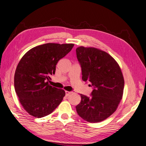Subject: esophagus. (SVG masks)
<instances>
[{
    "label": "esophagus",
    "instance_id": "obj_1",
    "mask_svg": "<svg viewBox=\"0 0 146 146\" xmlns=\"http://www.w3.org/2000/svg\"><path fill=\"white\" fill-rule=\"evenodd\" d=\"M72 94V92H68V91H66V96H69L70 94Z\"/></svg>",
    "mask_w": 146,
    "mask_h": 146
}]
</instances>
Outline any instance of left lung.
<instances>
[{
  "label": "left lung",
  "instance_id": "left-lung-1",
  "mask_svg": "<svg viewBox=\"0 0 146 146\" xmlns=\"http://www.w3.org/2000/svg\"><path fill=\"white\" fill-rule=\"evenodd\" d=\"M82 80L90 82V97L80 94L76 111L82 118L98 123L111 115L121 100L124 89L123 74L118 63L107 52L95 48L76 49Z\"/></svg>",
  "mask_w": 146,
  "mask_h": 146
}]
</instances>
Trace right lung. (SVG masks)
Wrapping results in <instances>:
<instances>
[{
    "mask_svg": "<svg viewBox=\"0 0 146 146\" xmlns=\"http://www.w3.org/2000/svg\"><path fill=\"white\" fill-rule=\"evenodd\" d=\"M74 44L46 43L31 49L21 59L14 76V87L20 102L30 115L42 118L61 104L65 91L48 84L60 59Z\"/></svg>",
    "mask_w": 146,
    "mask_h": 146,
    "instance_id": "1",
    "label": "right lung"
}]
</instances>
